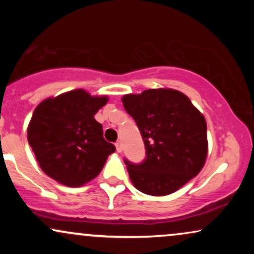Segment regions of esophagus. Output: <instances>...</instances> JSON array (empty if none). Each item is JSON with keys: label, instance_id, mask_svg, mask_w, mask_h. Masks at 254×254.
<instances>
[{"label": "esophagus", "instance_id": "obj_1", "mask_svg": "<svg viewBox=\"0 0 254 254\" xmlns=\"http://www.w3.org/2000/svg\"><path fill=\"white\" fill-rule=\"evenodd\" d=\"M116 149H117L118 153H122V150H123V145H122L121 141L116 142Z\"/></svg>", "mask_w": 254, "mask_h": 254}]
</instances>
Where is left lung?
Returning a JSON list of instances; mask_svg holds the SVG:
<instances>
[{"mask_svg": "<svg viewBox=\"0 0 254 254\" xmlns=\"http://www.w3.org/2000/svg\"><path fill=\"white\" fill-rule=\"evenodd\" d=\"M145 145L141 164L124 160L138 191L166 196L179 190L203 168L208 154L206 122L191 100L176 89H147L122 99Z\"/></svg>", "mask_w": 254, "mask_h": 254, "instance_id": "left-lung-1", "label": "left lung"}]
</instances>
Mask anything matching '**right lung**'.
<instances>
[{
    "instance_id": "add662e5",
    "label": "right lung",
    "mask_w": 254,
    "mask_h": 254,
    "mask_svg": "<svg viewBox=\"0 0 254 254\" xmlns=\"http://www.w3.org/2000/svg\"><path fill=\"white\" fill-rule=\"evenodd\" d=\"M109 100L83 89L49 98L37 106L27 139L45 174L70 188L94 179L116 147L105 141L94 115Z\"/></svg>"
}]
</instances>
